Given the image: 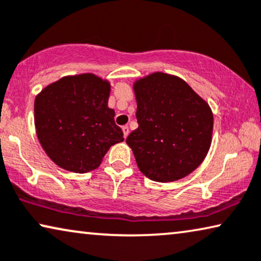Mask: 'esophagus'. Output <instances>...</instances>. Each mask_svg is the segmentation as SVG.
Masks as SVG:
<instances>
[{"instance_id":"34e87169","label":"esophagus","mask_w":261,"mask_h":261,"mask_svg":"<svg viewBox=\"0 0 261 261\" xmlns=\"http://www.w3.org/2000/svg\"><path fill=\"white\" fill-rule=\"evenodd\" d=\"M122 132H123V137L126 139L128 137V134H129V128H128V126H122Z\"/></svg>"}]
</instances>
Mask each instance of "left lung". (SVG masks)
I'll return each instance as SVG.
<instances>
[{
  "instance_id": "1",
  "label": "left lung",
  "mask_w": 261,
  "mask_h": 261,
  "mask_svg": "<svg viewBox=\"0 0 261 261\" xmlns=\"http://www.w3.org/2000/svg\"><path fill=\"white\" fill-rule=\"evenodd\" d=\"M139 127L126 139L142 174L171 182L201 165L212 143L213 113L191 86L155 71L133 85Z\"/></svg>"
}]
</instances>
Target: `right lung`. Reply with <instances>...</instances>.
Segmentation results:
<instances>
[{
  "instance_id": "obj_1",
  "label": "right lung",
  "mask_w": 261,
  "mask_h": 261,
  "mask_svg": "<svg viewBox=\"0 0 261 261\" xmlns=\"http://www.w3.org/2000/svg\"><path fill=\"white\" fill-rule=\"evenodd\" d=\"M111 84L95 74L61 77L37 94L34 120L37 139L59 167L74 173L96 169L121 128L108 107Z\"/></svg>"
}]
</instances>
